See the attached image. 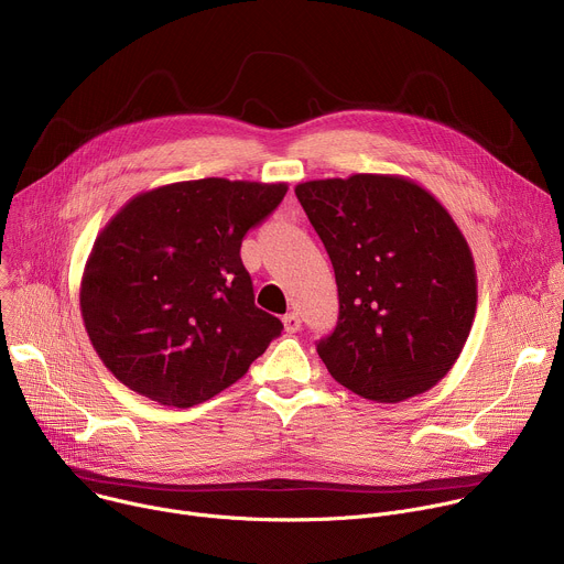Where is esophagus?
Segmentation results:
<instances>
[{"instance_id": "obj_1", "label": "esophagus", "mask_w": 564, "mask_h": 564, "mask_svg": "<svg viewBox=\"0 0 564 564\" xmlns=\"http://www.w3.org/2000/svg\"><path fill=\"white\" fill-rule=\"evenodd\" d=\"M283 326H285V330H288V333H296V330H301V316H299L296 312L285 314V316H283Z\"/></svg>"}]
</instances>
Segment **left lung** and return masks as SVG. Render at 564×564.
<instances>
[{
  "label": "left lung",
  "mask_w": 564,
  "mask_h": 564,
  "mask_svg": "<svg viewBox=\"0 0 564 564\" xmlns=\"http://www.w3.org/2000/svg\"><path fill=\"white\" fill-rule=\"evenodd\" d=\"M335 268L339 318L316 344L352 392L394 404L433 388L457 361L475 316L466 238L417 183L355 174L294 187Z\"/></svg>",
  "instance_id": "8db88e82"
}]
</instances>
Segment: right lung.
<instances>
[{"instance_id": "add662e5", "label": "right lung", "mask_w": 564, "mask_h": 564, "mask_svg": "<svg viewBox=\"0 0 564 564\" xmlns=\"http://www.w3.org/2000/svg\"><path fill=\"white\" fill-rule=\"evenodd\" d=\"M285 192V183H174L138 194L107 223L79 307L116 379L189 409L248 372L283 324L254 305L240 243Z\"/></svg>"}]
</instances>
